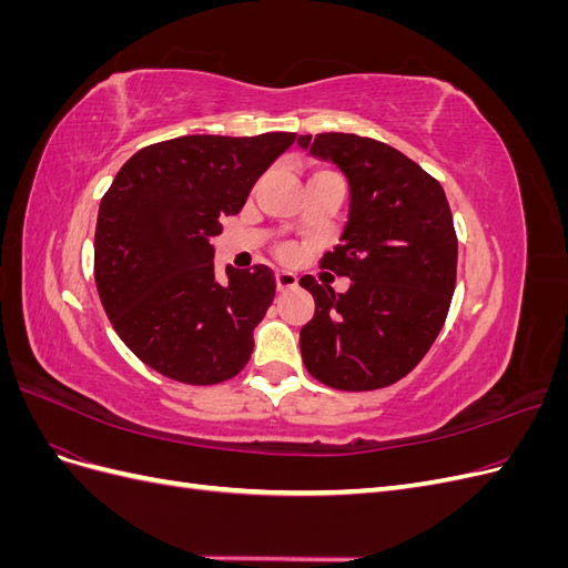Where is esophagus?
Masks as SVG:
<instances>
[{
	"instance_id": "1",
	"label": "esophagus",
	"mask_w": 568,
	"mask_h": 568,
	"mask_svg": "<svg viewBox=\"0 0 568 568\" xmlns=\"http://www.w3.org/2000/svg\"><path fill=\"white\" fill-rule=\"evenodd\" d=\"M274 280H277V288L280 291H284V288H294L296 284H298V277L294 272H288V270H277L274 272Z\"/></svg>"
}]
</instances>
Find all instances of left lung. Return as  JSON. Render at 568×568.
Instances as JSON below:
<instances>
[{"instance_id":"1","label":"left lung","mask_w":568,"mask_h":568,"mask_svg":"<svg viewBox=\"0 0 568 568\" xmlns=\"http://www.w3.org/2000/svg\"><path fill=\"white\" fill-rule=\"evenodd\" d=\"M298 146L348 180V220L322 267L348 277L336 294L305 274L315 315L301 329L303 365L338 390L390 386L432 348L457 280V234L443 186L405 153L369 136L324 132Z\"/></svg>"}]
</instances>
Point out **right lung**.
Masks as SVG:
<instances>
[{
  "instance_id": "add662e5",
  "label": "right lung",
  "mask_w": 568,
  "mask_h": 568,
  "mask_svg": "<svg viewBox=\"0 0 568 568\" xmlns=\"http://www.w3.org/2000/svg\"><path fill=\"white\" fill-rule=\"evenodd\" d=\"M294 132L186 134L144 146L101 199L94 280L125 346L168 379L227 382L253 353V329L274 298L267 265L215 277L211 236L244 209L255 180Z\"/></svg>"
}]
</instances>
